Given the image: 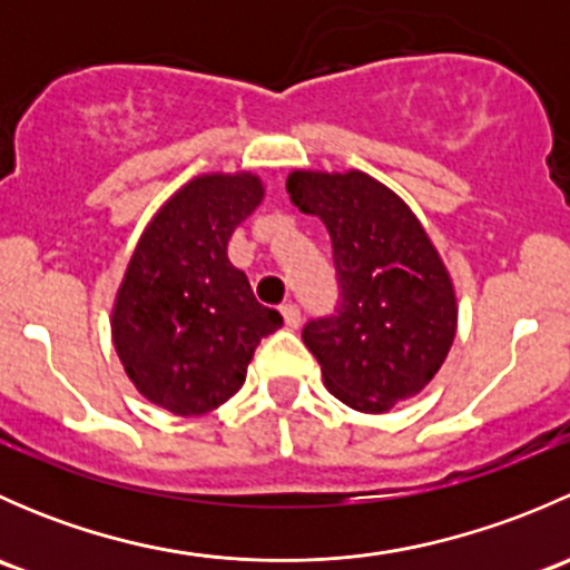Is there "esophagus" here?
<instances>
[{
    "instance_id": "34e87169",
    "label": "esophagus",
    "mask_w": 570,
    "mask_h": 570,
    "mask_svg": "<svg viewBox=\"0 0 570 570\" xmlns=\"http://www.w3.org/2000/svg\"><path fill=\"white\" fill-rule=\"evenodd\" d=\"M281 314H284L286 327H297V325H301V308H297L295 303H284V306H281Z\"/></svg>"
}]
</instances>
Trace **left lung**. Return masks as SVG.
<instances>
[{
  "instance_id": "left-lung-1",
  "label": "left lung",
  "mask_w": 570,
  "mask_h": 570,
  "mask_svg": "<svg viewBox=\"0 0 570 570\" xmlns=\"http://www.w3.org/2000/svg\"><path fill=\"white\" fill-rule=\"evenodd\" d=\"M286 193L325 223L333 243L338 306L303 327L327 392L364 413L422 392L458 327L450 273L422 223L400 195L361 170H295Z\"/></svg>"
}]
</instances>
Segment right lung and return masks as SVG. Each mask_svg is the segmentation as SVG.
<instances>
[{
  "mask_svg": "<svg viewBox=\"0 0 570 570\" xmlns=\"http://www.w3.org/2000/svg\"><path fill=\"white\" fill-rule=\"evenodd\" d=\"M253 174L198 176L154 215L126 267L112 342L137 392L200 416L243 389L253 350L284 325L228 262L234 228L262 204Z\"/></svg>",
  "mask_w": 570,
  "mask_h": 570,
  "instance_id": "obj_1",
  "label": "right lung"
}]
</instances>
